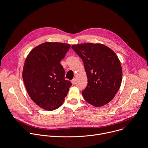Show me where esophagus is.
Instances as JSON below:
<instances>
[{
  "label": "esophagus",
  "instance_id": "obj_1",
  "mask_svg": "<svg viewBox=\"0 0 148 148\" xmlns=\"http://www.w3.org/2000/svg\"><path fill=\"white\" fill-rule=\"evenodd\" d=\"M71 82H72V84H73V85H75V84L76 80H75V78H74V79H73L71 81Z\"/></svg>",
  "mask_w": 148,
  "mask_h": 148
}]
</instances>
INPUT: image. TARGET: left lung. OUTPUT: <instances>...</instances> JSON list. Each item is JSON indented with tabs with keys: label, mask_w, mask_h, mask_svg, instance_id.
Wrapping results in <instances>:
<instances>
[{
	"label": "left lung",
	"mask_w": 148,
	"mask_h": 148,
	"mask_svg": "<svg viewBox=\"0 0 148 148\" xmlns=\"http://www.w3.org/2000/svg\"><path fill=\"white\" fill-rule=\"evenodd\" d=\"M82 59L88 85L82 91L84 99L99 107L110 102L119 90L122 69L116 53L102 44L84 43L71 46Z\"/></svg>",
	"instance_id": "obj_1"
}]
</instances>
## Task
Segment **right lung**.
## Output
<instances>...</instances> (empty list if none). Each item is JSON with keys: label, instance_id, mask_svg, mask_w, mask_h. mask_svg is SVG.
Returning <instances> with one entry per match:
<instances>
[{"label": "right lung", "instance_id": "right-lung-1", "mask_svg": "<svg viewBox=\"0 0 148 148\" xmlns=\"http://www.w3.org/2000/svg\"><path fill=\"white\" fill-rule=\"evenodd\" d=\"M70 48L69 44L45 42L34 48L26 58L22 71L25 86L31 99L45 110L60 107L72 85L65 80L60 63Z\"/></svg>", "mask_w": 148, "mask_h": 148}]
</instances>
